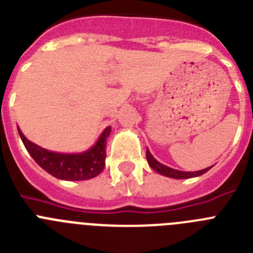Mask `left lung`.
Segmentation results:
<instances>
[{
	"instance_id": "left-lung-1",
	"label": "left lung",
	"mask_w": 253,
	"mask_h": 253,
	"mask_svg": "<svg viewBox=\"0 0 253 253\" xmlns=\"http://www.w3.org/2000/svg\"><path fill=\"white\" fill-rule=\"evenodd\" d=\"M147 161H148V165L154 169L156 172H158L160 175L167 176V177L171 178H178V180H182V178H190V177H196V176H200L203 173H205L207 171H209L211 167H208V169H202V171L196 172H185V171H178V169H171V167H167L162 163L158 162L156 158L151 154V152L147 148Z\"/></svg>"
}]
</instances>
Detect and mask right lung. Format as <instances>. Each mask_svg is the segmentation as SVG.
Masks as SVG:
<instances>
[{
	"instance_id": "obj_1",
	"label": "right lung",
	"mask_w": 253,
	"mask_h": 253,
	"mask_svg": "<svg viewBox=\"0 0 253 253\" xmlns=\"http://www.w3.org/2000/svg\"><path fill=\"white\" fill-rule=\"evenodd\" d=\"M22 143L35 162L48 173L60 180L81 181L96 177L105 167L106 139L110 135L111 126H107L95 146L88 151L76 154L55 153L37 146L17 128Z\"/></svg>"
}]
</instances>
